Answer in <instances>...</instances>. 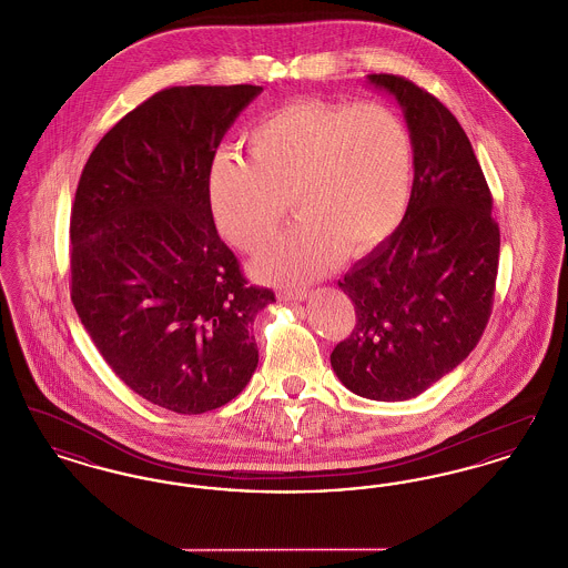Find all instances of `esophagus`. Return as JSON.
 <instances>
[{"mask_svg":"<svg viewBox=\"0 0 568 568\" xmlns=\"http://www.w3.org/2000/svg\"><path fill=\"white\" fill-rule=\"evenodd\" d=\"M306 296H308V292L306 290H281L278 292V297L281 300H285V302H302V300H306Z\"/></svg>","mask_w":568,"mask_h":568,"instance_id":"34e87169","label":"esophagus"}]
</instances>
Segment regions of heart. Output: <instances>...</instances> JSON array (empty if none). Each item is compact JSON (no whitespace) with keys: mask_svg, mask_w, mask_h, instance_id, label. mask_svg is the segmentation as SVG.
<instances>
[{"mask_svg":"<svg viewBox=\"0 0 568 568\" xmlns=\"http://www.w3.org/2000/svg\"><path fill=\"white\" fill-rule=\"evenodd\" d=\"M248 162L219 155L209 204L219 232L244 253L271 243L292 209L302 219L257 262L278 281H304L343 253L366 255L400 225L413 191V140L377 102L296 100L246 134Z\"/></svg>","mask_w":568,"mask_h":568,"instance_id":"heart-1","label":"heart"}]
</instances>
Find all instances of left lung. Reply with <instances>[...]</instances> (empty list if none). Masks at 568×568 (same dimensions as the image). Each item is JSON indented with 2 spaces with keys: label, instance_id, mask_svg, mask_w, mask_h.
I'll return each instance as SVG.
<instances>
[{
  "label": "left lung",
  "instance_id": "obj_1",
  "mask_svg": "<svg viewBox=\"0 0 568 568\" xmlns=\"http://www.w3.org/2000/svg\"><path fill=\"white\" fill-rule=\"evenodd\" d=\"M368 82L405 112L415 176L398 230L338 281L355 304V327L329 362L353 394L398 403L477 347L494 304L500 230L458 119L403 77Z\"/></svg>",
  "mask_w": 568,
  "mask_h": 568
}]
</instances>
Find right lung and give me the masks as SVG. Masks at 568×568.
Listing matches in <instances>:
<instances>
[{
	"mask_svg": "<svg viewBox=\"0 0 568 568\" xmlns=\"http://www.w3.org/2000/svg\"><path fill=\"white\" fill-rule=\"evenodd\" d=\"M262 87H170L128 112L82 168L70 219L72 302L114 375L181 415L236 398L257 368L248 285L216 234V146Z\"/></svg>",
	"mask_w": 568,
	"mask_h": 568,
	"instance_id": "right-lung-1",
	"label": "right lung"
}]
</instances>
